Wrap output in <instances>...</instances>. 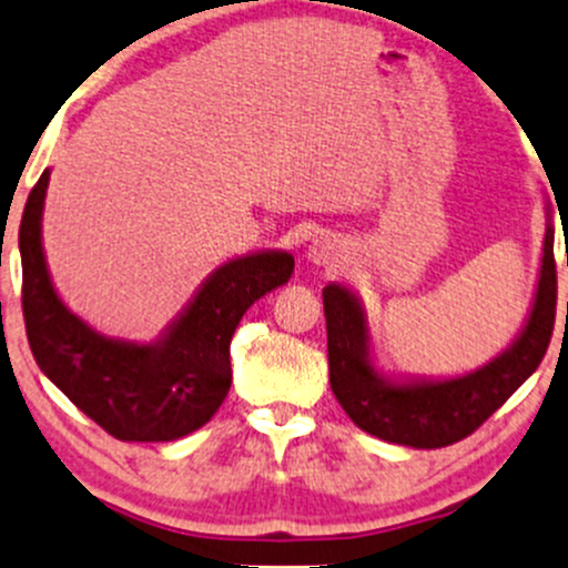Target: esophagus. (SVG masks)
<instances>
[{
  "label": "esophagus",
  "instance_id": "esophagus-1",
  "mask_svg": "<svg viewBox=\"0 0 568 568\" xmlns=\"http://www.w3.org/2000/svg\"><path fill=\"white\" fill-rule=\"evenodd\" d=\"M307 261L315 266H339L345 261V247L334 234H315L307 245Z\"/></svg>",
  "mask_w": 568,
  "mask_h": 568
}]
</instances>
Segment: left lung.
Instances as JSON below:
<instances>
[{"label":"left lung","instance_id":"8db88e82","mask_svg":"<svg viewBox=\"0 0 568 568\" xmlns=\"http://www.w3.org/2000/svg\"><path fill=\"white\" fill-rule=\"evenodd\" d=\"M545 215L537 291L526 323L501 353L464 375L402 377L383 372L375 361L369 321L358 294L342 283H328L323 288L328 383L336 402L361 432L415 450L453 445L483 426L537 372L556 326V226L550 204Z\"/></svg>","mask_w":568,"mask_h":568}]
</instances>
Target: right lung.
Masks as SVG:
<instances>
[{
    "label": "right lung",
    "mask_w": 568,
    "mask_h": 568,
    "mask_svg": "<svg viewBox=\"0 0 568 568\" xmlns=\"http://www.w3.org/2000/svg\"><path fill=\"white\" fill-rule=\"evenodd\" d=\"M51 170L23 207L18 247L23 321L45 375L80 413L123 442H174L202 428L232 388L229 345L247 307L288 283L294 255L255 251L223 261L153 342L108 336L74 315L55 291L42 247Z\"/></svg>",
    "instance_id": "1"
}]
</instances>
